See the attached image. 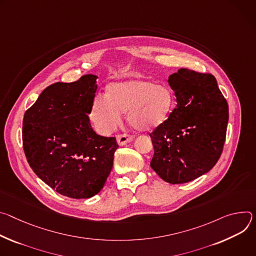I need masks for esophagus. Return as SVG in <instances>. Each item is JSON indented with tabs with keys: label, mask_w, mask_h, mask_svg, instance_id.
Listing matches in <instances>:
<instances>
[{
	"label": "esophagus",
	"mask_w": 256,
	"mask_h": 256,
	"mask_svg": "<svg viewBox=\"0 0 256 256\" xmlns=\"http://www.w3.org/2000/svg\"><path fill=\"white\" fill-rule=\"evenodd\" d=\"M133 140V136L128 134H122L117 136V142L119 146H125Z\"/></svg>",
	"instance_id": "1"
}]
</instances>
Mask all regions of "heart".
I'll return each instance as SVG.
<instances>
[{"instance_id": "obj_1", "label": "heart", "mask_w": 256, "mask_h": 256, "mask_svg": "<svg viewBox=\"0 0 256 256\" xmlns=\"http://www.w3.org/2000/svg\"><path fill=\"white\" fill-rule=\"evenodd\" d=\"M175 104L173 90L146 79L114 82L106 96L98 94L90 108V120L98 131L112 132L127 112L128 123L136 130L150 131L162 125Z\"/></svg>"}]
</instances>
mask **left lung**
<instances>
[{
  "mask_svg": "<svg viewBox=\"0 0 256 256\" xmlns=\"http://www.w3.org/2000/svg\"><path fill=\"white\" fill-rule=\"evenodd\" d=\"M177 106L150 134L154 171L166 182L182 184L206 174L222 152L229 108L210 74L181 68L168 77Z\"/></svg>",
  "mask_w": 256,
  "mask_h": 256,
  "instance_id": "1",
  "label": "left lung"
}]
</instances>
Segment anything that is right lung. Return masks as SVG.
Returning <instances> with one entry per match:
<instances>
[{
  "instance_id": "right-lung-1",
  "label": "right lung",
  "mask_w": 256,
  "mask_h": 256,
  "mask_svg": "<svg viewBox=\"0 0 256 256\" xmlns=\"http://www.w3.org/2000/svg\"><path fill=\"white\" fill-rule=\"evenodd\" d=\"M96 79L88 74L50 85L23 118V148L32 171L52 189L75 200L102 189L119 148L115 137L96 134L90 122Z\"/></svg>"
}]
</instances>
